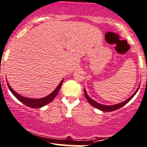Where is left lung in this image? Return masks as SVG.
I'll list each match as a JSON object with an SVG mask.
<instances>
[{
	"instance_id": "left-lung-1",
	"label": "left lung",
	"mask_w": 147,
	"mask_h": 147,
	"mask_svg": "<svg viewBox=\"0 0 147 147\" xmlns=\"http://www.w3.org/2000/svg\"><path fill=\"white\" fill-rule=\"evenodd\" d=\"M139 86H140V85ZM139 88H140V87L137 88V90H136V91L133 93L132 96H130L128 99H127L126 100H125L124 102H120V103H118V104H115V105H102V104L98 103V102L95 101L94 100H93L91 98H90V97L88 96V95L87 93H86V90L85 88H84V94H85V96H86V99H87V100L88 101L89 103H90L92 106L95 107L96 108L98 109V110H102V111H103V112H111V111H114V110H117V109H119L120 107L124 106L125 104L127 103L129 101H130V100H131L134 96H135V94L137 93V91H138Z\"/></svg>"
}]
</instances>
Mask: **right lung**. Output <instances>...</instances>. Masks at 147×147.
<instances>
[{
  "label": "right lung",
  "instance_id": "obj_1",
  "mask_svg": "<svg viewBox=\"0 0 147 147\" xmlns=\"http://www.w3.org/2000/svg\"><path fill=\"white\" fill-rule=\"evenodd\" d=\"M63 79L61 81V82H60V84L58 85V86L56 88L55 90H54L51 94H49V96L44 97V98H27V97L20 96V95L18 94V93H16V92L11 87H10V84H9L7 82V86H8L9 89H10V90L11 91V93H13V96L16 97L18 100L22 102V103L25 104V105H27V106L32 107V108H39V107H42L45 106V105H47V104H49V102H51V101L54 100V98H55L56 96L57 95V93H58L59 91V89L60 88H61V85L63 84Z\"/></svg>",
  "mask_w": 147,
  "mask_h": 147
}]
</instances>
